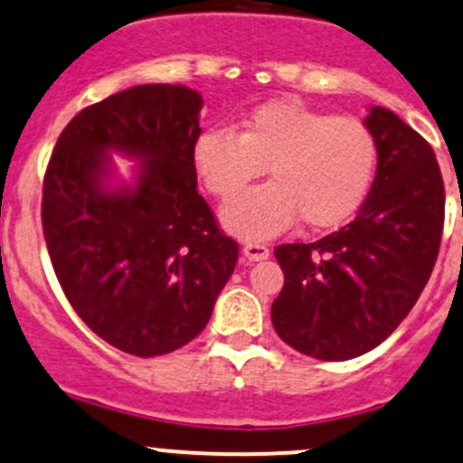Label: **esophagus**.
Wrapping results in <instances>:
<instances>
[{
    "instance_id": "1",
    "label": "esophagus",
    "mask_w": 463,
    "mask_h": 463,
    "mask_svg": "<svg viewBox=\"0 0 463 463\" xmlns=\"http://www.w3.org/2000/svg\"><path fill=\"white\" fill-rule=\"evenodd\" d=\"M269 256V247L263 245V242H245L242 245V259L254 263V260H265Z\"/></svg>"
}]
</instances>
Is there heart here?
Returning a JSON list of instances; mask_svg holds the SVG:
<instances>
[{
  "mask_svg": "<svg viewBox=\"0 0 463 463\" xmlns=\"http://www.w3.org/2000/svg\"><path fill=\"white\" fill-rule=\"evenodd\" d=\"M198 175L222 203L238 198L260 171L269 183L230 204L225 225L245 238L283 232L297 218L307 230L341 225L374 180V133L354 116L279 99L254 109L241 128H209L194 149Z\"/></svg>",
  "mask_w": 463,
  "mask_h": 463,
  "instance_id": "b5f03b06",
  "label": "heart"
}]
</instances>
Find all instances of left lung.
Listing matches in <instances>:
<instances>
[{
	"mask_svg": "<svg viewBox=\"0 0 463 463\" xmlns=\"http://www.w3.org/2000/svg\"><path fill=\"white\" fill-rule=\"evenodd\" d=\"M379 162L364 207L341 230L274 250L285 285L271 303L276 335L303 354L347 361L385 341L435 267L446 192L432 146L397 113L373 107Z\"/></svg>",
	"mask_w": 463,
	"mask_h": 463,
	"instance_id": "obj_1",
	"label": "left lung"
}]
</instances>
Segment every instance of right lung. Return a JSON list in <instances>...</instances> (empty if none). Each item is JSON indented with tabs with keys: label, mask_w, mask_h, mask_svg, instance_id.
<instances>
[{
	"label": "right lung",
	"mask_w": 463,
	"mask_h": 463,
	"mask_svg": "<svg viewBox=\"0 0 463 463\" xmlns=\"http://www.w3.org/2000/svg\"><path fill=\"white\" fill-rule=\"evenodd\" d=\"M203 98L140 84L82 109L57 137L42 187V230L78 317L133 356L187 345L207 326L238 260L198 194ZM107 150L141 160L133 190H107Z\"/></svg>",
	"instance_id": "obj_1"
}]
</instances>
